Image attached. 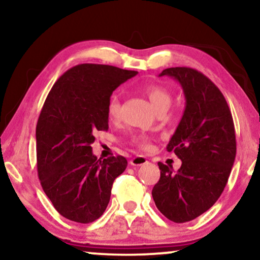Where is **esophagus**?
<instances>
[{
	"label": "esophagus",
	"instance_id": "esophagus-1",
	"mask_svg": "<svg viewBox=\"0 0 260 260\" xmlns=\"http://www.w3.org/2000/svg\"><path fill=\"white\" fill-rule=\"evenodd\" d=\"M147 162H148V159L145 158L144 156H135L134 158L130 159V165L131 166H135V167L144 166Z\"/></svg>",
	"mask_w": 260,
	"mask_h": 260
}]
</instances>
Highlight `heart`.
I'll return each instance as SVG.
<instances>
[{
	"label": "heart",
	"mask_w": 260,
	"mask_h": 260,
	"mask_svg": "<svg viewBox=\"0 0 260 260\" xmlns=\"http://www.w3.org/2000/svg\"><path fill=\"white\" fill-rule=\"evenodd\" d=\"M144 93L147 94L149 101H150L152 108H154L156 111L161 108H169L170 102H172V98H170L169 92L163 88L162 86H158V85L155 84H148L143 86ZM119 109H120V103L119 99L116 94L111 95V98L109 99L108 103V115L111 119H116L117 117L119 116ZM134 142L136 143L140 148H148L149 147V141L145 136H142V135H138L134 138Z\"/></svg>",
	"instance_id": "b5f03b06"
}]
</instances>
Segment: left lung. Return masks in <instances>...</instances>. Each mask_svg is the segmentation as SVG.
<instances>
[{"instance_id":"8db88e82","label":"left lung","mask_w":260,"mask_h":260,"mask_svg":"<svg viewBox=\"0 0 260 260\" xmlns=\"http://www.w3.org/2000/svg\"><path fill=\"white\" fill-rule=\"evenodd\" d=\"M177 80L186 108L167 150L182 161L180 169L158 162L161 177L152 188L156 207L181 223L208 211L223 191L237 152L232 113L221 91L205 74L189 67L159 73Z\"/></svg>"}]
</instances>
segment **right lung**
Listing matches in <instances>:
<instances>
[{
	"label": "right lung",
	"instance_id": "add662e5",
	"mask_svg": "<svg viewBox=\"0 0 260 260\" xmlns=\"http://www.w3.org/2000/svg\"><path fill=\"white\" fill-rule=\"evenodd\" d=\"M136 71L81 63L62 74L46 98L37 124L38 174L63 218L88 223L108 207L112 183L127 166L123 156L97 158L91 144L108 131L112 92Z\"/></svg>",
	"mask_w": 260,
	"mask_h": 260
}]
</instances>
